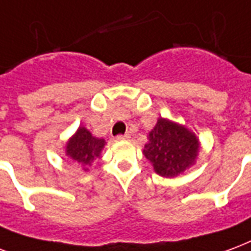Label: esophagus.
Wrapping results in <instances>:
<instances>
[{"instance_id":"obj_1","label":"esophagus","mask_w":251,"mask_h":251,"mask_svg":"<svg viewBox=\"0 0 251 251\" xmlns=\"http://www.w3.org/2000/svg\"><path fill=\"white\" fill-rule=\"evenodd\" d=\"M116 139H118V140H127V139H129V133H124V135H118V136H116Z\"/></svg>"}]
</instances>
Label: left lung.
I'll return each mask as SVG.
<instances>
[{
    "instance_id": "1",
    "label": "left lung",
    "mask_w": 251,
    "mask_h": 251,
    "mask_svg": "<svg viewBox=\"0 0 251 251\" xmlns=\"http://www.w3.org/2000/svg\"><path fill=\"white\" fill-rule=\"evenodd\" d=\"M199 143L193 132L166 119H159L148 135L144 155L151 160L155 173L166 178L182 174L195 162Z\"/></svg>"
}]
</instances>
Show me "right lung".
Here are the masks:
<instances>
[{"instance_id": "obj_1", "label": "right lung", "mask_w": 251, "mask_h": 251, "mask_svg": "<svg viewBox=\"0 0 251 251\" xmlns=\"http://www.w3.org/2000/svg\"><path fill=\"white\" fill-rule=\"evenodd\" d=\"M104 139L93 138L92 133L87 128L80 127L77 132L67 144V155L71 159L76 160L87 171L89 166H92L93 160L100 158V152L103 150Z\"/></svg>"}]
</instances>
